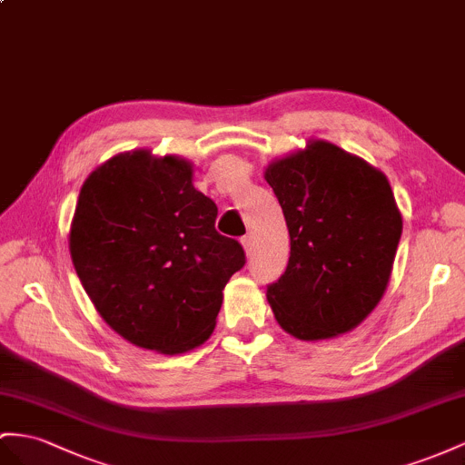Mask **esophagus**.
<instances>
[{
  "label": "esophagus",
  "mask_w": 465,
  "mask_h": 465,
  "mask_svg": "<svg viewBox=\"0 0 465 465\" xmlns=\"http://www.w3.org/2000/svg\"><path fill=\"white\" fill-rule=\"evenodd\" d=\"M242 245H243V249H245V255L252 257L253 252H255V240H253V235H245L243 240H242Z\"/></svg>",
  "instance_id": "esophagus-1"
}]
</instances>
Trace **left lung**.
Instances as JSON below:
<instances>
[{
    "label": "left lung",
    "instance_id": "obj_1",
    "mask_svg": "<svg viewBox=\"0 0 465 465\" xmlns=\"http://www.w3.org/2000/svg\"><path fill=\"white\" fill-rule=\"evenodd\" d=\"M265 181L291 235L284 275L267 301L304 341L348 334L383 299L402 233L387 176L324 139L269 163Z\"/></svg>",
    "mask_w": 465,
    "mask_h": 465
}]
</instances>
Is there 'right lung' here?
Returning a JSON list of instances; mask_svg holds the SVG:
<instances>
[{"mask_svg": "<svg viewBox=\"0 0 465 465\" xmlns=\"http://www.w3.org/2000/svg\"><path fill=\"white\" fill-rule=\"evenodd\" d=\"M194 164L147 149L119 153L80 188L68 247L104 322L134 346L176 355L204 343L243 247L216 232L218 208Z\"/></svg>", "mask_w": 465, "mask_h": 465, "instance_id": "add662e5", "label": "right lung"}]
</instances>
